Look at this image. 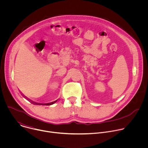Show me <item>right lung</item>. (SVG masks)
<instances>
[{
	"label": "right lung",
	"instance_id": "right-lung-1",
	"mask_svg": "<svg viewBox=\"0 0 148 148\" xmlns=\"http://www.w3.org/2000/svg\"><path fill=\"white\" fill-rule=\"evenodd\" d=\"M57 100L54 101V102H50V103H43V105H52L53 103H54L56 102H57ZM42 104V103H41Z\"/></svg>",
	"mask_w": 148,
	"mask_h": 148
}]
</instances>
